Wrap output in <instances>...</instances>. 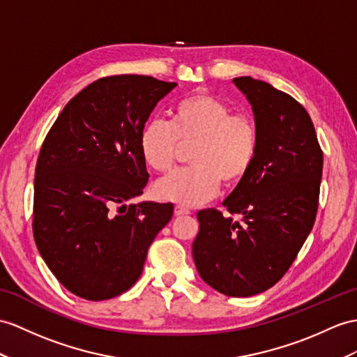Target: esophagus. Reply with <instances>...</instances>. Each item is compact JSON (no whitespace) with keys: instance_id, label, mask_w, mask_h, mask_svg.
I'll return each instance as SVG.
<instances>
[{"instance_id":"obj_1","label":"esophagus","mask_w":357,"mask_h":357,"mask_svg":"<svg viewBox=\"0 0 357 357\" xmlns=\"http://www.w3.org/2000/svg\"><path fill=\"white\" fill-rule=\"evenodd\" d=\"M190 212L188 211V208H185V207H181V206H176V208H174V215L176 216H186V215H189Z\"/></svg>"}]
</instances>
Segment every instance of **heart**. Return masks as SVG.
Instances as JSON below:
<instances>
[{"mask_svg":"<svg viewBox=\"0 0 357 357\" xmlns=\"http://www.w3.org/2000/svg\"><path fill=\"white\" fill-rule=\"evenodd\" d=\"M259 127L247 113L233 109L211 93L180 100L172 121L151 119L139 136V150L146 167L168 172L181 146L189 151L190 168L159 180L154 194L162 202L198 206L212 199L221 183L236 186L253 169L259 153Z\"/></svg>","mask_w":357,"mask_h":357,"instance_id":"obj_1","label":"heart"}]
</instances>
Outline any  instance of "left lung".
<instances>
[{
  "label": "left lung",
  "instance_id": "obj_1",
  "mask_svg": "<svg viewBox=\"0 0 357 357\" xmlns=\"http://www.w3.org/2000/svg\"><path fill=\"white\" fill-rule=\"evenodd\" d=\"M233 83L253 107L257 159L222 203L242 222L215 208L199 211L192 256L208 286L250 297L282 279L314 227L323 150L309 113L291 95L251 77Z\"/></svg>",
  "mask_w": 357,
  "mask_h": 357
}]
</instances>
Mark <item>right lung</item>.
<instances>
[{
  "label": "right lung",
  "instance_id": "1",
  "mask_svg": "<svg viewBox=\"0 0 357 357\" xmlns=\"http://www.w3.org/2000/svg\"><path fill=\"white\" fill-rule=\"evenodd\" d=\"M177 83L110 75L69 101L42 144L34 176L33 236L65 288L109 300L142 274L146 253L174 213L171 203L127 206L149 181L139 136Z\"/></svg>",
  "mask_w": 357,
  "mask_h": 357
}]
</instances>
